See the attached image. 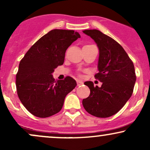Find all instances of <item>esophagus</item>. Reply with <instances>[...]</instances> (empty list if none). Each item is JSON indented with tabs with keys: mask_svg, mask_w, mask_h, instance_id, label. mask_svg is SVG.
Instances as JSON below:
<instances>
[{
	"mask_svg": "<svg viewBox=\"0 0 150 150\" xmlns=\"http://www.w3.org/2000/svg\"><path fill=\"white\" fill-rule=\"evenodd\" d=\"M77 86H81L83 85V82H82L81 80H77Z\"/></svg>",
	"mask_w": 150,
	"mask_h": 150,
	"instance_id": "34e87169",
	"label": "esophagus"
}]
</instances>
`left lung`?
Instances as JSON below:
<instances>
[{
  "mask_svg": "<svg viewBox=\"0 0 150 150\" xmlns=\"http://www.w3.org/2000/svg\"><path fill=\"white\" fill-rule=\"evenodd\" d=\"M99 48V73L94 75L102 82L94 87L91 81L85 82L90 94L82 100L86 111L92 116L107 118L120 111L131 97L136 81L132 61L123 48L114 39L97 30H84Z\"/></svg>",
  "mask_w": 150,
  "mask_h": 150,
  "instance_id": "8db88e82",
  "label": "left lung"
}]
</instances>
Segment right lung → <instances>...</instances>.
I'll return each mask as SVG.
<instances>
[{
    "label": "right lung",
    "mask_w": 150,
    "mask_h": 150,
    "mask_svg": "<svg viewBox=\"0 0 150 150\" xmlns=\"http://www.w3.org/2000/svg\"><path fill=\"white\" fill-rule=\"evenodd\" d=\"M80 37L74 30H51L20 61L16 75L17 92L22 104L34 116L47 118L59 112L66 95L77 85L69 76L55 81L52 73L63 64L67 49Z\"/></svg>",
    "instance_id": "1"
}]
</instances>
